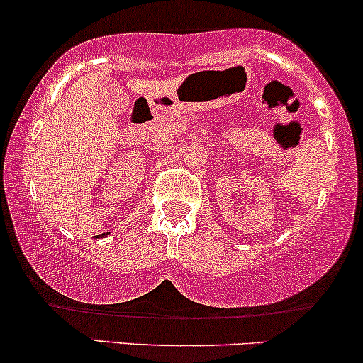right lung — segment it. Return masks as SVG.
Returning a JSON list of instances; mask_svg holds the SVG:
<instances>
[{
	"instance_id": "add662e5",
	"label": "right lung",
	"mask_w": 363,
	"mask_h": 363,
	"mask_svg": "<svg viewBox=\"0 0 363 363\" xmlns=\"http://www.w3.org/2000/svg\"><path fill=\"white\" fill-rule=\"evenodd\" d=\"M108 233H111V232H105V233H101L100 237H105V235H108Z\"/></svg>"
}]
</instances>
